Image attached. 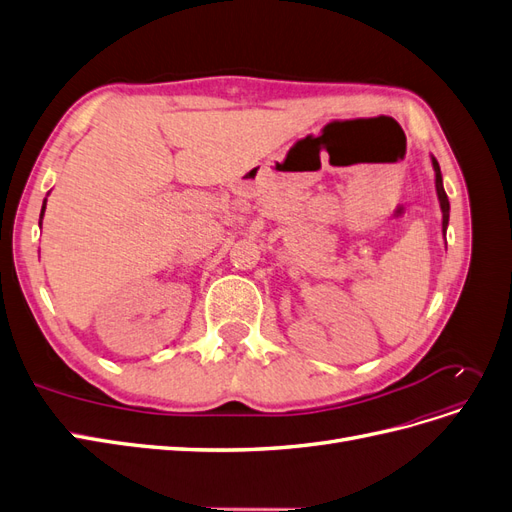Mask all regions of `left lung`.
Segmentation results:
<instances>
[{
    "label": "left lung",
    "instance_id": "8db88e82",
    "mask_svg": "<svg viewBox=\"0 0 512 512\" xmlns=\"http://www.w3.org/2000/svg\"><path fill=\"white\" fill-rule=\"evenodd\" d=\"M431 166H433V175H436V194L440 200V211H442V232L446 237V228H448V215H451V205H448V196L444 192V183H442V173H440V164L438 160L431 156Z\"/></svg>",
    "mask_w": 512,
    "mask_h": 512
}]
</instances>
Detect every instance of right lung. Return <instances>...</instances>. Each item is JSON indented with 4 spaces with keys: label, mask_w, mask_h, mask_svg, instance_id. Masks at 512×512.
I'll use <instances>...</instances> for the list:
<instances>
[{
    "label": "right lung",
    "mask_w": 512,
    "mask_h": 512,
    "mask_svg": "<svg viewBox=\"0 0 512 512\" xmlns=\"http://www.w3.org/2000/svg\"><path fill=\"white\" fill-rule=\"evenodd\" d=\"M49 196V194H46ZM44 209H46V198H44V203H42V211H40V226H42V215H44Z\"/></svg>",
    "instance_id": "obj_1"
}]
</instances>
